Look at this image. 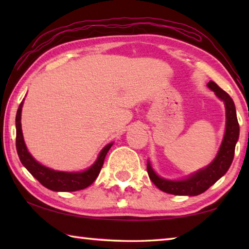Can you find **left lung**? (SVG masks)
I'll use <instances>...</instances> for the list:
<instances>
[{
  "instance_id": "left-lung-1",
  "label": "left lung",
  "mask_w": 249,
  "mask_h": 249,
  "mask_svg": "<svg viewBox=\"0 0 249 249\" xmlns=\"http://www.w3.org/2000/svg\"><path fill=\"white\" fill-rule=\"evenodd\" d=\"M209 89L212 90L218 99L224 102L226 109V126L220 149L212 162L199 171L181 180H168L161 178L151 167L149 160H147V172L150 180L160 190L175 196H199L208 190L216 181L224 176L233 161L235 146L239 137V125L236 116L235 104L231 96L223 91L215 82L210 81Z\"/></svg>"
}]
</instances>
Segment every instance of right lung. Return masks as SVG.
Wrapping results in <instances>:
<instances>
[{"label": "right lung", "instance_id": "1", "mask_svg": "<svg viewBox=\"0 0 249 249\" xmlns=\"http://www.w3.org/2000/svg\"><path fill=\"white\" fill-rule=\"evenodd\" d=\"M24 104V100L19 104L18 113H16V150H18V157L23 166L31 172L33 177L39 181V182L49 190L57 192H72L86 189L94 182L96 177L99 176L101 168L104 163L105 156L111 148L113 142H109L100 154L95 161L88 168V169L79 172H66L53 170L41 165L37 160L33 157L29 153L26 145H25L22 124H20V117H22V107Z\"/></svg>", "mask_w": 249, "mask_h": 249}]
</instances>
